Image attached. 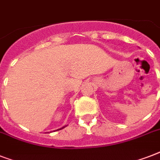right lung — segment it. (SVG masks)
I'll list each match as a JSON object with an SVG mask.
<instances>
[{"label":"right lung","mask_w":160,"mask_h":160,"mask_svg":"<svg viewBox=\"0 0 160 160\" xmlns=\"http://www.w3.org/2000/svg\"><path fill=\"white\" fill-rule=\"evenodd\" d=\"M65 126H64V127H62V128H61V129H57V130H60V129H63V128H65Z\"/></svg>","instance_id":"obj_1"}]
</instances>
